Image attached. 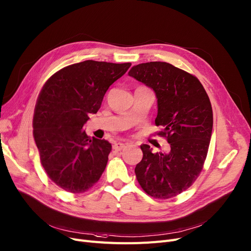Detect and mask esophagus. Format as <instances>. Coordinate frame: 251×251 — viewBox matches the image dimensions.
<instances>
[{
  "label": "esophagus",
  "instance_id": "34e87169",
  "mask_svg": "<svg viewBox=\"0 0 251 251\" xmlns=\"http://www.w3.org/2000/svg\"><path fill=\"white\" fill-rule=\"evenodd\" d=\"M124 148H125V145L122 144V143H116V144H114V146H113V149H114L115 151H121V150L124 149Z\"/></svg>",
  "mask_w": 251,
  "mask_h": 251
}]
</instances>
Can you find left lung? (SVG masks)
<instances>
[{
	"instance_id": "obj_1",
	"label": "left lung",
	"mask_w": 251,
	"mask_h": 251,
	"mask_svg": "<svg viewBox=\"0 0 251 251\" xmlns=\"http://www.w3.org/2000/svg\"><path fill=\"white\" fill-rule=\"evenodd\" d=\"M128 75L154 90L155 123L170 144L167 154L140 146L144 156L135 167L136 178L151 197L172 198L189 189L203 168L213 125L209 97L195 75L167 62L140 63Z\"/></svg>"
}]
</instances>
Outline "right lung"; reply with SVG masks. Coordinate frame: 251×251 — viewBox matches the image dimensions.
<instances>
[{"mask_svg":"<svg viewBox=\"0 0 251 251\" xmlns=\"http://www.w3.org/2000/svg\"><path fill=\"white\" fill-rule=\"evenodd\" d=\"M130 65L85 60L61 69L43 87L32 120L34 137L43 168L64 191L84 193L104 171L112 145L88 136L83 126Z\"/></svg>","mask_w":251,"mask_h":251,"instance_id":"1","label":"right lung"}]
</instances>
